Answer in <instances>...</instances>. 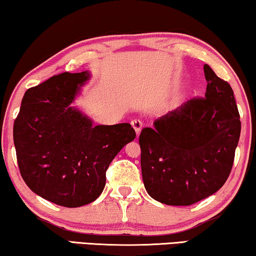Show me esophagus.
I'll return each mask as SVG.
<instances>
[{
  "label": "esophagus",
  "mask_w": 256,
  "mask_h": 256,
  "mask_svg": "<svg viewBox=\"0 0 256 256\" xmlns=\"http://www.w3.org/2000/svg\"><path fill=\"white\" fill-rule=\"evenodd\" d=\"M132 128L135 129L136 135L138 136V135H140V130H142V128H143V124H142V121H140V120H132Z\"/></svg>",
  "instance_id": "obj_1"
}]
</instances>
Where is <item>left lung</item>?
Returning <instances> with one entry per match:
<instances>
[{"label": "left lung", "mask_w": 256, "mask_h": 256, "mask_svg": "<svg viewBox=\"0 0 256 256\" xmlns=\"http://www.w3.org/2000/svg\"><path fill=\"white\" fill-rule=\"evenodd\" d=\"M204 98H194L143 128L144 187L168 206H190L220 190L232 170L242 122L233 90L204 64Z\"/></svg>", "instance_id": "obj_1"}]
</instances>
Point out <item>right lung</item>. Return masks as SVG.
<instances>
[{"mask_svg":"<svg viewBox=\"0 0 256 256\" xmlns=\"http://www.w3.org/2000/svg\"><path fill=\"white\" fill-rule=\"evenodd\" d=\"M90 72H62L28 88L14 124L22 178L42 198L66 208L94 202L110 162L136 132L129 124L94 126L72 106Z\"/></svg>","mask_w":256,"mask_h":256,"instance_id":"add662e5","label":"right lung"}]
</instances>
